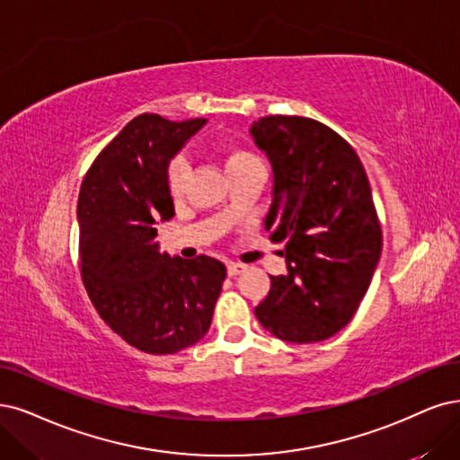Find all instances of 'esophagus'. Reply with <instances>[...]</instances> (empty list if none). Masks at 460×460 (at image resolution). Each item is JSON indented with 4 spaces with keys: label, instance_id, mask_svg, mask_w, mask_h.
I'll list each match as a JSON object with an SVG mask.
<instances>
[{
    "label": "esophagus",
    "instance_id": "obj_1",
    "mask_svg": "<svg viewBox=\"0 0 460 460\" xmlns=\"http://www.w3.org/2000/svg\"><path fill=\"white\" fill-rule=\"evenodd\" d=\"M246 269V265H243V263H227V275L229 277H236V275H241L243 270Z\"/></svg>",
    "mask_w": 460,
    "mask_h": 460
}]
</instances>
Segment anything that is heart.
<instances>
[{
    "instance_id": "heart-1",
    "label": "heart",
    "mask_w": 460,
    "mask_h": 460,
    "mask_svg": "<svg viewBox=\"0 0 460 460\" xmlns=\"http://www.w3.org/2000/svg\"><path fill=\"white\" fill-rule=\"evenodd\" d=\"M219 159L224 163L226 172H231V170H241L248 168L253 164H260L258 159L252 155L250 151L241 149V147H227L224 151H219ZM187 176H190V166L180 157H176L172 163L168 164V172H166V183H168V191L174 199H180L185 190V181Z\"/></svg>"
}]
</instances>
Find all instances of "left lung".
Segmentation results:
<instances>
[{"instance_id": "1", "label": "left lung", "mask_w": 460, "mask_h": 460, "mask_svg": "<svg viewBox=\"0 0 460 460\" xmlns=\"http://www.w3.org/2000/svg\"><path fill=\"white\" fill-rule=\"evenodd\" d=\"M250 134L273 166L265 229L286 243L288 269L270 277L256 316L282 341H324L352 320L381 258L366 170L347 140L309 117H261Z\"/></svg>"}]
</instances>
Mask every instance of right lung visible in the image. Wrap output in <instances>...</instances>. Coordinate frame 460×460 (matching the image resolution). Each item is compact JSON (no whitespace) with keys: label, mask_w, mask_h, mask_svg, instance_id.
<instances>
[{"label":"right lung","mask_w":460,"mask_h":460,"mask_svg":"<svg viewBox=\"0 0 460 460\" xmlns=\"http://www.w3.org/2000/svg\"><path fill=\"white\" fill-rule=\"evenodd\" d=\"M207 119L142 113L100 151L77 200L81 279L100 318L128 345L174 354L207 335L226 265L161 253L157 221L174 216L170 159Z\"/></svg>","instance_id":"add662e5"}]
</instances>
